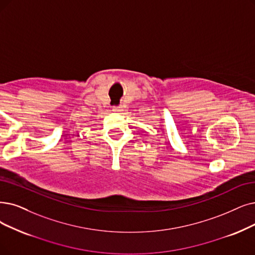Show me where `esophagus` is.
Wrapping results in <instances>:
<instances>
[{
	"label": "esophagus",
	"mask_w": 255,
	"mask_h": 255,
	"mask_svg": "<svg viewBox=\"0 0 255 255\" xmlns=\"http://www.w3.org/2000/svg\"><path fill=\"white\" fill-rule=\"evenodd\" d=\"M122 110H124V108H122L121 106H119V107H115V108L113 109V111H114V112H118V113H119V112H121Z\"/></svg>",
	"instance_id": "1"
}]
</instances>
